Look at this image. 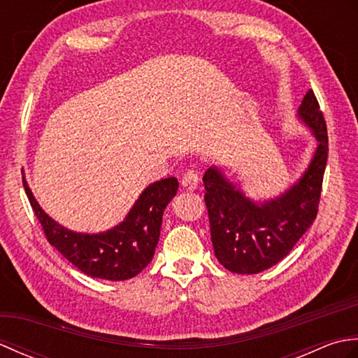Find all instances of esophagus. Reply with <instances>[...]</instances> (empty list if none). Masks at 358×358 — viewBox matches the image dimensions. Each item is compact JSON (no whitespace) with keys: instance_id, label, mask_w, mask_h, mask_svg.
<instances>
[{"instance_id":"obj_1","label":"esophagus","mask_w":358,"mask_h":358,"mask_svg":"<svg viewBox=\"0 0 358 358\" xmlns=\"http://www.w3.org/2000/svg\"><path fill=\"white\" fill-rule=\"evenodd\" d=\"M199 183H200L199 172H196L195 169H187L183 173V178H181V186H183V189H186V191H195V189L199 187Z\"/></svg>"}]
</instances>
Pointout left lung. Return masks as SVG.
<instances>
[{"mask_svg":"<svg viewBox=\"0 0 358 358\" xmlns=\"http://www.w3.org/2000/svg\"><path fill=\"white\" fill-rule=\"evenodd\" d=\"M317 138L305 173L275 199L252 201L212 166L203 177L210 240L217 260L235 273H258L291 252L317 217L328 162V129L313 90L296 112Z\"/></svg>","mask_w":358,"mask_h":358,"instance_id":"1","label":"left lung"}]
</instances>
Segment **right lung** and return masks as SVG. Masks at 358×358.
Instances as JSON below:
<instances>
[{
  "label": "right lung",
  "instance_id": "obj_1",
  "mask_svg": "<svg viewBox=\"0 0 358 358\" xmlns=\"http://www.w3.org/2000/svg\"><path fill=\"white\" fill-rule=\"evenodd\" d=\"M22 186L45 238L59 254L89 277L121 281L135 277L150 263L163 212L177 194L178 180L169 177L149 185L123 222L98 234L73 232L58 224L38 204L24 177Z\"/></svg>",
  "mask_w": 358,
  "mask_h": 358
}]
</instances>
